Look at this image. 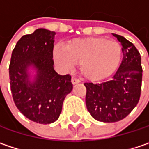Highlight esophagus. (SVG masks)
I'll list each match as a JSON object with an SVG mask.
<instances>
[{"label":"esophagus","mask_w":149,"mask_h":149,"mask_svg":"<svg viewBox=\"0 0 149 149\" xmlns=\"http://www.w3.org/2000/svg\"><path fill=\"white\" fill-rule=\"evenodd\" d=\"M71 81H72V84H73V85H75V84H78L80 80H79V79H77V78H75V77H72Z\"/></svg>","instance_id":"1"}]
</instances>
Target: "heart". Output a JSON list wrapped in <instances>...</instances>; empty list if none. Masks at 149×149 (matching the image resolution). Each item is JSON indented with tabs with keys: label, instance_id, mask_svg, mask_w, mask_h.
<instances>
[{
	"label": "heart",
	"instance_id": "b5f03b06",
	"mask_svg": "<svg viewBox=\"0 0 149 149\" xmlns=\"http://www.w3.org/2000/svg\"><path fill=\"white\" fill-rule=\"evenodd\" d=\"M121 53V47L115 40L102 37L87 38L69 42L64 50L57 49L55 58L65 65H80L81 75L96 82L104 80L114 72Z\"/></svg>",
	"mask_w": 149,
	"mask_h": 149
}]
</instances>
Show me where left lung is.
<instances>
[{
	"instance_id": "1",
	"label": "left lung",
	"mask_w": 149,
	"mask_h": 149,
	"mask_svg": "<svg viewBox=\"0 0 149 149\" xmlns=\"http://www.w3.org/2000/svg\"><path fill=\"white\" fill-rule=\"evenodd\" d=\"M113 35L122 45L123 59L119 69L109 81L84 83L87 110L102 122H116L125 118L138 103L142 89L143 68L139 52L125 38Z\"/></svg>"
}]
</instances>
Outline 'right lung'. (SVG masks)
<instances>
[{"label": "right lung", "mask_w": 149, "mask_h": 149, "mask_svg": "<svg viewBox=\"0 0 149 149\" xmlns=\"http://www.w3.org/2000/svg\"><path fill=\"white\" fill-rule=\"evenodd\" d=\"M55 35L38 29L23 36L13 51L9 65L11 91L17 109L29 120L44 125L58 119L63 100L73 89L71 76L58 74L53 68ZM30 65L38 70L32 84L26 74Z\"/></svg>", "instance_id": "right-lung-1"}]
</instances>
